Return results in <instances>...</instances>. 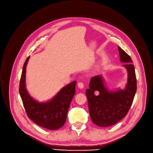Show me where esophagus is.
I'll use <instances>...</instances> for the list:
<instances>
[{"label": "esophagus", "mask_w": 153, "mask_h": 153, "mask_svg": "<svg viewBox=\"0 0 153 153\" xmlns=\"http://www.w3.org/2000/svg\"><path fill=\"white\" fill-rule=\"evenodd\" d=\"M77 85H78L79 89H83V88H84V84L81 82H79Z\"/></svg>", "instance_id": "esophagus-1"}]
</instances>
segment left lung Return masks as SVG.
<instances>
[{
	"mask_svg": "<svg viewBox=\"0 0 153 153\" xmlns=\"http://www.w3.org/2000/svg\"><path fill=\"white\" fill-rule=\"evenodd\" d=\"M120 61L128 72V81L124 89L110 91L102 75L92 77L89 89L85 93L92 122L101 127L114 125L124 118L129 111L136 91V78L133 61L121 48L118 47Z\"/></svg>",
	"mask_w": 153,
	"mask_h": 153,
	"instance_id": "obj_1",
	"label": "left lung"
}]
</instances>
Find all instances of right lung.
<instances>
[{
  "label": "right lung",
  "mask_w": 153,
  "mask_h": 153,
  "mask_svg": "<svg viewBox=\"0 0 153 153\" xmlns=\"http://www.w3.org/2000/svg\"><path fill=\"white\" fill-rule=\"evenodd\" d=\"M30 56L23 67L19 92L23 107L30 119L38 125L54 130L62 127L66 122L68 109L76 93V81L64 86L51 100L39 102L29 95L26 88V68Z\"/></svg>",
  "instance_id": "right-lung-1"
}]
</instances>
